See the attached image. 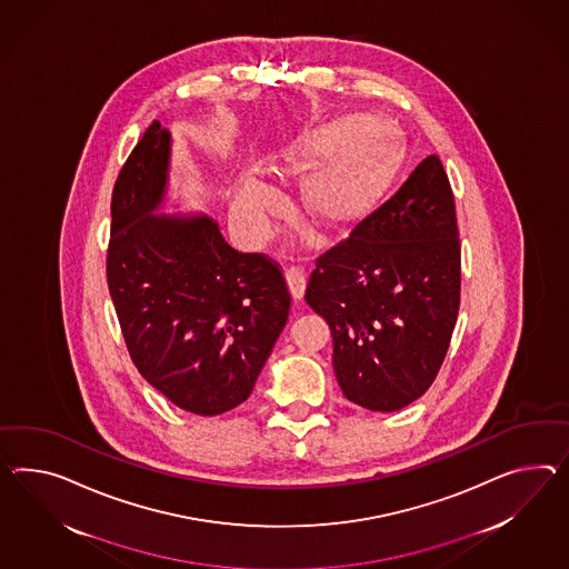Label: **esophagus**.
Segmentation results:
<instances>
[{
	"label": "esophagus",
	"instance_id": "obj_1",
	"mask_svg": "<svg viewBox=\"0 0 569 569\" xmlns=\"http://www.w3.org/2000/svg\"><path fill=\"white\" fill-rule=\"evenodd\" d=\"M306 274L301 268H291L287 270V284H289V291L295 301H301L303 295H306Z\"/></svg>",
	"mask_w": 569,
	"mask_h": 569
}]
</instances>
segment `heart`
<instances>
[{
  "instance_id": "b5f03b06",
  "label": "heart",
  "mask_w": 569,
  "mask_h": 569,
  "mask_svg": "<svg viewBox=\"0 0 569 569\" xmlns=\"http://www.w3.org/2000/svg\"><path fill=\"white\" fill-rule=\"evenodd\" d=\"M278 171L308 179L301 190L307 219L330 234H350L376 219L398 176V152L378 117H336L278 152ZM282 198L258 179L241 183L233 217L251 241L270 233Z\"/></svg>"
}]
</instances>
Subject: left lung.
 I'll return each instance as SVG.
<instances>
[{
    "instance_id": "obj_1",
    "label": "left lung",
    "mask_w": 569,
    "mask_h": 569,
    "mask_svg": "<svg viewBox=\"0 0 569 569\" xmlns=\"http://www.w3.org/2000/svg\"><path fill=\"white\" fill-rule=\"evenodd\" d=\"M306 301L330 326L336 379L350 402L393 412L427 392L460 307L456 206L436 154L376 219L321 256Z\"/></svg>"
}]
</instances>
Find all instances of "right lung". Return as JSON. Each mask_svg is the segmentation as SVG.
Here are the masks:
<instances>
[{"label": "right lung", "mask_w": 569, "mask_h": 569, "mask_svg": "<svg viewBox=\"0 0 569 569\" xmlns=\"http://www.w3.org/2000/svg\"><path fill=\"white\" fill-rule=\"evenodd\" d=\"M171 154L173 136L154 121L117 177L107 282L142 378L217 417L248 400L291 295L277 263L231 248L206 212H162Z\"/></svg>", "instance_id": "add662e5"}]
</instances>
